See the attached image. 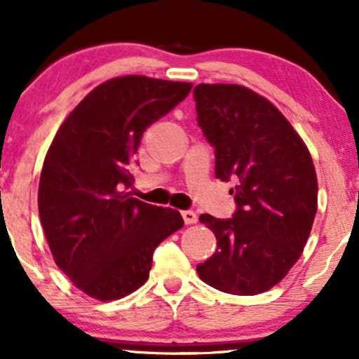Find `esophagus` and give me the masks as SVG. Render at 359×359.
Masks as SVG:
<instances>
[{
    "mask_svg": "<svg viewBox=\"0 0 359 359\" xmlns=\"http://www.w3.org/2000/svg\"><path fill=\"white\" fill-rule=\"evenodd\" d=\"M181 215H183L184 224H195V222L198 221V217H196V214L194 210H183L181 212Z\"/></svg>",
    "mask_w": 359,
    "mask_h": 359,
    "instance_id": "1",
    "label": "esophagus"
}]
</instances>
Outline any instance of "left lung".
I'll use <instances>...</instances> for the list:
<instances>
[{"label":"left lung","instance_id":"left-lung-1","mask_svg":"<svg viewBox=\"0 0 359 359\" xmlns=\"http://www.w3.org/2000/svg\"><path fill=\"white\" fill-rule=\"evenodd\" d=\"M194 99L214 147L215 178L233 181L236 202L229 219L200 215L217 250L196 272L222 292L260 294L286 276L310 236L318 198L313 161L280 111L250 88L200 83Z\"/></svg>","mask_w":359,"mask_h":359}]
</instances>
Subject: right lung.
<instances>
[{
	"label": "right lung",
	"instance_id": "obj_1",
	"mask_svg": "<svg viewBox=\"0 0 359 359\" xmlns=\"http://www.w3.org/2000/svg\"><path fill=\"white\" fill-rule=\"evenodd\" d=\"M191 83L126 75L104 82L57 130L39 183V215L57 267L109 302L147 280L154 250L183 227L178 210L126 194L144 132Z\"/></svg>",
	"mask_w": 359,
	"mask_h": 359
}]
</instances>
